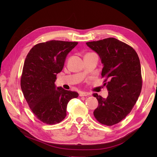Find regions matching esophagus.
<instances>
[{"label": "esophagus", "instance_id": "esophagus-1", "mask_svg": "<svg viewBox=\"0 0 157 157\" xmlns=\"http://www.w3.org/2000/svg\"><path fill=\"white\" fill-rule=\"evenodd\" d=\"M88 95H89L88 92H79V96H87Z\"/></svg>", "mask_w": 157, "mask_h": 157}]
</instances>
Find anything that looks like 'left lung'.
Instances as JSON below:
<instances>
[{
  "mask_svg": "<svg viewBox=\"0 0 157 157\" xmlns=\"http://www.w3.org/2000/svg\"><path fill=\"white\" fill-rule=\"evenodd\" d=\"M86 44L101 60V75L106 78L104 86L109 91L106 98L93 94L98 102L94 115L102 124L115 125L131 112L140 94L142 81L139 57L134 48L114 38Z\"/></svg>",
  "mask_w": 157,
  "mask_h": 157,
  "instance_id": "obj_1",
  "label": "left lung"
}]
</instances>
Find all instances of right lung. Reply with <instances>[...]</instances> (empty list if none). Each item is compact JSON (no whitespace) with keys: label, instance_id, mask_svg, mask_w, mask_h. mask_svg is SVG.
<instances>
[{"label":"right lung","instance_id":"1","mask_svg":"<svg viewBox=\"0 0 157 157\" xmlns=\"http://www.w3.org/2000/svg\"><path fill=\"white\" fill-rule=\"evenodd\" d=\"M76 42L51 40L39 43L26 56L21 88L29 108L46 124L61 122L67 115V106L78 93L55 84L56 74L62 71L67 56Z\"/></svg>","mask_w":157,"mask_h":157}]
</instances>
